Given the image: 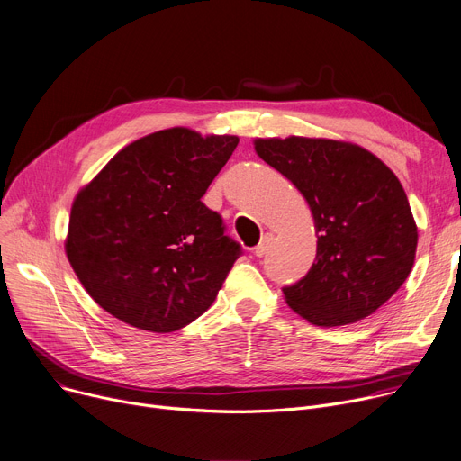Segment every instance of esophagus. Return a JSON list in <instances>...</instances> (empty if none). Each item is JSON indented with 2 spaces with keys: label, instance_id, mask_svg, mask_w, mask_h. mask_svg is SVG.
I'll return each instance as SVG.
<instances>
[{
  "label": "esophagus",
  "instance_id": "obj_1",
  "mask_svg": "<svg viewBox=\"0 0 461 461\" xmlns=\"http://www.w3.org/2000/svg\"><path fill=\"white\" fill-rule=\"evenodd\" d=\"M272 242H274V233H265V237L261 239V242L254 249V254H256L258 258H263V256L270 250Z\"/></svg>",
  "mask_w": 461,
  "mask_h": 461
}]
</instances>
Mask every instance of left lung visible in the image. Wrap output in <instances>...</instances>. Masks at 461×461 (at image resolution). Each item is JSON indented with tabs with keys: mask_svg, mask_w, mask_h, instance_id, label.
I'll list each match as a JSON object with an SVG mask.
<instances>
[{
	"mask_svg": "<svg viewBox=\"0 0 461 461\" xmlns=\"http://www.w3.org/2000/svg\"><path fill=\"white\" fill-rule=\"evenodd\" d=\"M258 156L308 202L317 258L284 289L289 308L315 326L373 315L410 276L419 231L393 170L354 142L322 137L254 139Z\"/></svg>",
	"mask_w": 461,
	"mask_h": 461,
	"instance_id": "left-lung-1",
	"label": "left lung"
}]
</instances>
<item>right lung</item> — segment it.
I'll list each match as a JSON object with an SVG mask.
<instances>
[{
  "label": "right lung",
  "instance_id": "1",
  "mask_svg": "<svg viewBox=\"0 0 461 461\" xmlns=\"http://www.w3.org/2000/svg\"><path fill=\"white\" fill-rule=\"evenodd\" d=\"M237 142L161 130L122 148L77 191L65 252L107 313L168 333L209 310L240 250L202 196Z\"/></svg>",
  "mask_w": 461,
  "mask_h": 461
}]
</instances>
